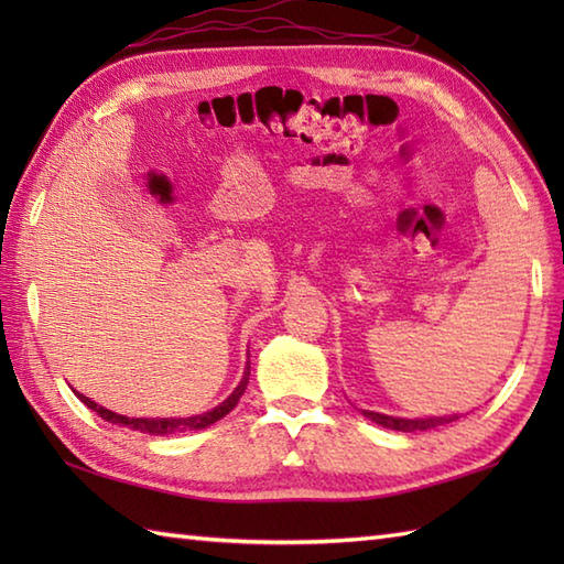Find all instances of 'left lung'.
<instances>
[{
  "label": "left lung",
  "instance_id": "left-lung-1",
  "mask_svg": "<svg viewBox=\"0 0 564 564\" xmlns=\"http://www.w3.org/2000/svg\"><path fill=\"white\" fill-rule=\"evenodd\" d=\"M364 416H368L370 422H376L386 429L394 431H426V429H436L441 424H451L458 419V414H448V416H416V419H404V416H388L380 412H368L364 410Z\"/></svg>",
  "mask_w": 564,
  "mask_h": 564
}]
</instances>
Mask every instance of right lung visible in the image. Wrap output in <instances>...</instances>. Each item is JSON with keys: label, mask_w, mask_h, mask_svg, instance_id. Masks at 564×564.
<instances>
[{"label": "right lung", "mask_w": 564, "mask_h": 564, "mask_svg": "<svg viewBox=\"0 0 564 564\" xmlns=\"http://www.w3.org/2000/svg\"><path fill=\"white\" fill-rule=\"evenodd\" d=\"M247 382H249V361H247V368H245V376L242 380H239V386L232 390V394H227V400H223L218 406H213L210 412H203V414H194V416H166V419H148V416H126V414H116L111 410H106V406L97 404L89 398H84L82 392L75 390L77 398L89 406L91 412H97L101 419H106V422L111 424H118V426H126V429H133V431H140V434H152V436H166V434H184V431H198V429H206L210 424L218 422V419H223L225 414H230L239 398H242L245 390H247Z\"/></svg>", "instance_id": "add662e5"}]
</instances>
